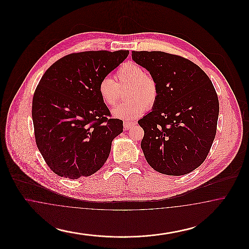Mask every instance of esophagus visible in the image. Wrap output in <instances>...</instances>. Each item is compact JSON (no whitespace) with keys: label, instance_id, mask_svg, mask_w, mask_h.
<instances>
[{"label":"esophagus","instance_id":"34e87169","mask_svg":"<svg viewBox=\"0 0 249 249\" xmlns=\"http://www.w3.org/2000/svg\"><path fill=\"white\" fill-rule=\"evenodd\" d=\"M134 126L133 122H128V121H124L123 123V127L125 130H129L130 128H132Z\"/></svg>","mask_w":249,"mask_h":249}]
</instances>
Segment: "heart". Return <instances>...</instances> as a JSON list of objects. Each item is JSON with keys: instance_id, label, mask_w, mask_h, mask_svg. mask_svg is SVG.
<instances>
[{"instance_id": "obj_1", "label": "heart", "mask_w": 249, "mask_h": 249, "mask_svg": "<svg viewBox=\"0 0 249 249\" xmlns=\"http://www.w3.org/2000/svg\"><path fill=\"white\" fill-rule=\"evenodd\" d=\"M117 80L105 76L98 84V92L108 107H115L121 91L126 102L113 109L114 117L125 120L139 118L144 110L152 109L159 98V85L154 76L133 61L120 65L116 72Z\"/></svg>"}]
</instances>
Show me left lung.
I'll use <instances>...</instances> for the list:
<instances>
[{"mask_svg":"<svg viewBox=\"0 0 249 249\" xmlns=\"http://www.w3.org/2000/svg\"><path fill=\"white\" fill-rule=\"evenodd\" d=\"M131 58L153 75L159 98L138 121L146 161L155 171L183 176L205 160L216 133L219 103L212 81L201 68L162 51H132Z\"/></svg>","mask_w":249,"mask_h":249,"instance_id":"8db88e82","label":"left lung"}]
</instances>
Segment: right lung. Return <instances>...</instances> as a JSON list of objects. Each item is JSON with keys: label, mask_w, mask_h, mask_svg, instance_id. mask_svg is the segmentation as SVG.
Wrapping results in <instances>:
<instances>
[{"label": "right lung", "mask_w": 249, "mask_h": 249, "mask_svg": "<svg viewBox=\"0 0 249 249\" xmlns=\"http://www.w3.org/2000/svg\"><path fill=\"white\" fill-rule=\"evenodd\" d=\"M129 50L71 53L53 63L36 88L33 121L37 147L61 178L89 177L106 163L123 121L98 92L100 80L126 59Z\"/></svg>", "instance_id": "right-lung-1"}]
</instances>
